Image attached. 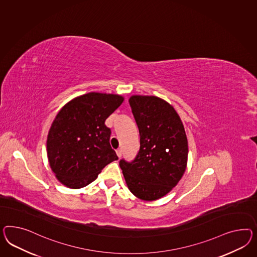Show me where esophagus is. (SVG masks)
I'll list each match as a JSON object with an SVG mask.
<instances>
[{"label": "esophagus", "instance_id": "34e87169", "mask_svg": "<svg viewBox=\"0 0 257 257\" xmlns=\"http://www.w3.org/2000/svg\"><path fill=\"white\" fill-rule=\"evenodd\" d=\"M116 153H117V155H118V157L120 158L121 155H122V150H121V149H118V150L116 151Z\"/></svg>", "mask_w": 257, "mask_h": 257}]
</instances>
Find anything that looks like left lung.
<instances>
[{
  "label": "left lung",
  "mask_w": 257,
  "mask_h": 257,
  "mask_svg": "<svg viewBox=\"0 0 257 257\" xmlns=\"http://www.w3.org/2000/svg\"><path fill=\"white\" fill-rule=\"evenodd\" d=\"M139 127L140 148L136 158L119 161L127 186L142 200L159 199L173 189L185 172L188 142L173 106L156 96L129 99Z\"/></svg>",
  "instance_id": "8db88e82"
}]
</instances>
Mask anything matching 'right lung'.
<instances>
[{
	"mask_svg": "<svg viewBox=\"0 0 257 257\" xmlns=\"http://www.w3.org/2000/svg\"><path fill=\"white\" fill-rule=\"evenodd\" d=\"M123 102L116 94L90 92L65 104L49 129V165L63 185L85 187L106 165L118 160L105 119Z\"/></svg>",
	"mask_w": 257,
	"mask_h": 257,
	"instance_id": "1",
	"label": "right lung"
}]
</instances>
